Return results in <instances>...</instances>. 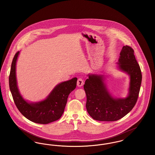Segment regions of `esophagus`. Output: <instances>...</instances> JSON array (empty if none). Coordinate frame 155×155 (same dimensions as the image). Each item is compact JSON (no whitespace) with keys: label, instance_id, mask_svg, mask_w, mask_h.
I'll return each mask as SVG.
<instances>
[{"label":"esophagus","instance_id":"esophagus-1","mask_svg":"<svg viewBox=\"0 0 155 155\" xmlns=\"http://www.w3.org/2000/svg\"><path fill=\"white\" fill-rule=\"evenodd\" d=\"M84 84V81L82 80V79L79 78V79L78 80V81H77V86H78V87H81L82 86H83Z\"/></svg>","mask_w":155,"mask_h":155}]
</instances>
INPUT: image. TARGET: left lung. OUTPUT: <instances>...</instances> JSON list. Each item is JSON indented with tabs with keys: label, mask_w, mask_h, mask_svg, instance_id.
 Wrapping results in <instances>:
<instances>
[{
	"label": "left lung",
	"mask_w": 155,
	"mask_h": 155,
	"mask_svg": "<svg viewBox=\"0 0 155 155\" xmlns=\"http://www.w3.org/2000/svg\"><path fill=\"white\" fill-rule=\"evenodd\" d=\"M117 68L128 75L130 82L127 95L113 96L107 86L106 74H88L84 88L87 95L86 107L89 114L95 120L117 121L133 109L137 101L142 81L140 67L134 54V50L124 46L120 53Z\"/></svg>",
	"instance_id": "1"
}]
</instances>
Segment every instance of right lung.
I'll return each mask as SVG.
<instances>
[{
  "mask_svg": "<svg viewBox=\"0 0 155 155\" xmlns=\"http://www.w3.org/2000/svg\"><path fill=\"white\" fill-rule=\"evenodd\" d=\"M20 52L13 60L9 75V87L15 104L25 118L38 124H46L56 121L62 116L69 94L75 89L77 78L74 77L56 85L46 97L38 102L25 100L18 88L16 63Z\"/></svg>",
  "mask_w": 155,
  "mask_h": 155,
  "instance_id": "obj_1",
  "label": "right lung"
}]
</instances>
